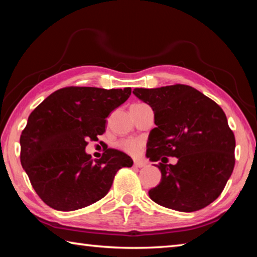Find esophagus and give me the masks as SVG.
I'll return each mask as SVG.
<instances>
[{"label":"esophagus","mask_w":257,"mask_h":257,"mask_svg":"<svg viewBox=\"0 0 257 257\" xmlns=\"http://www.w3.org/2000/svg\"><path fill=\"white\" fill-rule=\"evenodd\" d=\"M134 167L135 168H143V167H145V163L141 160H135L134 161Z\"/></svg>","instance_id":"34e87169"}]
</instances>
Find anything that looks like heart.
<instances>
[{"mask_svg": "<svg viewBox=\"0 0 257 257\" xmlns=\"http://www.w3.org/2000/svg\"><path fill=\"white\" fill-rule=\"evenodd\" d=\"M143 146H144L143 145V142L135 138L123 139V141L118 143V147L121 151H123L124 153L133 156H137L141 154L143 151Z\"/></svg>", "mask_w": 257, "mask_h": 257, "instance_id": "b5f03b06", "label": "heart"}]
</instances>
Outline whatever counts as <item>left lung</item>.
Listing matches in <instances>:
<instances>
[{"label": "left lung", "instance_id": "8db88e82", "mask_svg": "<svg viewBox=\"0 0 257 257\" xmlns=\"http://www.w3.org/2000/svg\"><path fill=\"white\" fill-rule=\"evenodd\" d=\"M154 111L146 156L162 173L149 191L152 201L180 212H194L220 196L234 167L236 139L217 104L187 85L135 88ZM167 156L177 157L167 164Z\"/></svg>", "mask_w": 257, "mask_h": 257}]
</instances>
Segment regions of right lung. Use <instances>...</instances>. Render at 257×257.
<instances>
[{
	"label": "right lung",
	"instance_id": "obj_1",
	"mask_svg": "<svg viewBox=\"0 0 257 257\" xmlns=\"http://www.w3.org/2000/svg\"><path fill=\"white\" fill-rule=\"evenodd\" d=\"M130 94V87H64L30 113L20 161L46 205L64 212L88 206L108 193L118 170L132 167V158L118 150L107 149L96 161L85 152L87 141L105 133V119Z\"/></svg>",
	"mask_w": 257,
	"mask_h": 257
}]
</instances>
